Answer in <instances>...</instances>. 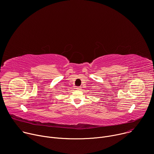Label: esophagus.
I'll list each match as a JSON object with an SVG mask.
<instances>
[{
  "label": "esophagus",
  "instance_id": "34e87169",
  "mask_svg": "<svg viewBox=\"0 0 154 154\" xmlns=\"http://www.w3.org/2000/svg\"><path fill=\"white\" fill-rule=\"evenodd\" d=\"M76 89H77V90H81V87H77V88H76Z\"/></svg>",
  "mask_w": 154,
  "mask_h": 154
}]
</instances>
